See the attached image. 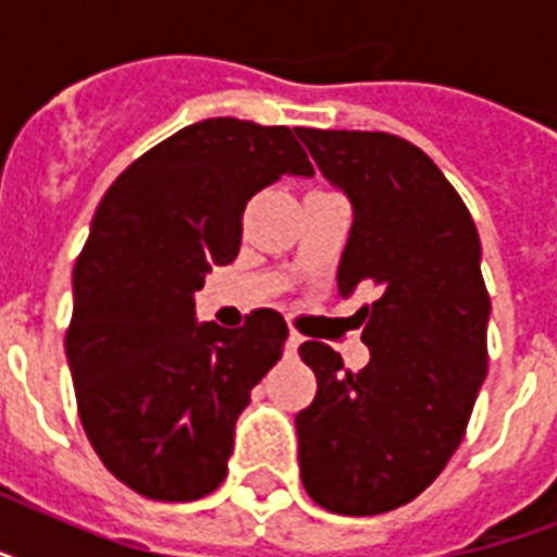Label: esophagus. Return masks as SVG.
I'll list each match as a JSON object with an SVG mask.
<instances>
[{
    "mask_svg": "<svg viewBox=\"0 0 557 557\" xmlns=\"http://www.w3.org/2000/svg\"><path fill=\"white\" fill-rule=\"evenodd\" d=\"M300 344H304V338H300L297 332H288V338H286V352H288V356H295Z\"/></svg>",
    "mask_w": 557,
    "mask_h": 557,
    "instance_id": "34e87169",
    "label": "esophagus"
}]
</instances>
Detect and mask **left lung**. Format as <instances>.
<instances>
[{"label":"left lung","mask_w":557,"mask_h":557,"mask_svg":"<svg viewBox=\"0 0 557 557\" xmlns=\"http://www.w3.org/2000/svg\"><path fill=\"white\" fill-rule=\"evenodd\" d=\"M297 138L352 205L341 297L379 292L358 312L364 370L318 341L300 347L318 379L295 419L300 476L323 509L364 518L419 497L459 448L488 367L492 300L474 219L419 147L349 129Z\"/></svg>","instance_id":"8db88e82"}]
</instances>
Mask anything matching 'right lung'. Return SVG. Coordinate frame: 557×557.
I'll use <instances>...</instances> for the list:
<instances>
[{
	"mask_svg": "<svg viewBox=\"0 0 557 557\" xmlns=\"http://www.w3.org/2000/svg\"><path fill=\"white\" fill-rule=\"evenodd\" d=\"M283 176H314L288 126L208 117L133 161L91 219L65 356L91 448L150 500L225 480L236 419L283 356L280 312L222 330L193 300L236 260L248 199Z\"/></svg>",
	"mask_w": 557,
	"mask_h": 557,
	"instance_id": "add662e5",
	"label": "right lung"
}]
</instances>
